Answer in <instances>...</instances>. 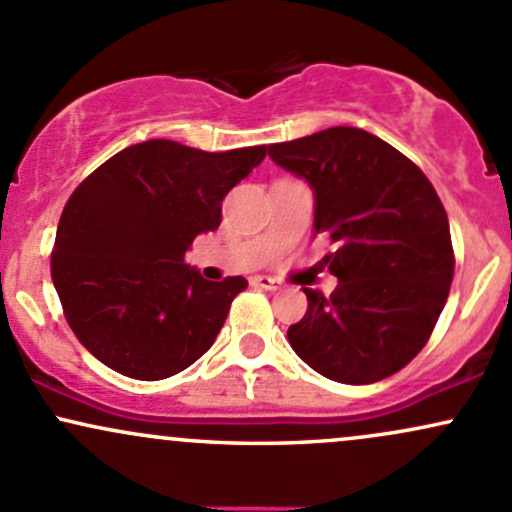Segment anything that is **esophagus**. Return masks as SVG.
Masks as SVG:
<instances>
[{
	"instance_id": "obj_1",
	"label": "esophagus",
	"mask_w": 512,
	"mask_h": 512,
	"mask_svg": "<svg viewBox=\"0 0 512 512\" xmlns=\"http://www.w3.org/2000/svg\"><path fill=\"white\" fill-rule=\"evenodd\" d=\"M252 284L260 286V289H267V291L279 289V282H277V279H272V277H252Z\"/></svg>"
}]
</instances>
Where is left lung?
Masks as SVG:
<instances>
[{"label": "left lung", "instance_id": "obj_1", "mask_svg": "<svg viewBox=\"0 0 512 512\" xmlns=\"http://www.w3.org/2000/svg\"><path fill=\"white\" fill-rule=\"evenodd\" d=\"M269 157L313 189V228L338 286L303 289L308 311L289 345L340 384L396 374L428 342L454 277L449 221L430 179L386 140L352 126L269 145Z\"/></svg>", "mask_w": 512, "mask_h": 512}]
</instances>
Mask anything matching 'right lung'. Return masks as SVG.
<instances>
[{"label": "right lung", "instance_id": "obj_1", "mask_svg": "<svg viewBox=\"0 0 512 512\" xmlns=\"http://www.w3.org/2000/svg\"><path fill=\"white\" fill-rule=\"evenodd\" d=\"M265 155V145L204 153L155 138L109 157L72 192L50 274L72 333L99 362L157 381L209 350L247 282H209L184 252L221 226V201Z\"/></svg>", "mask_w": 512, "mask_h": 512}]
</instances>
